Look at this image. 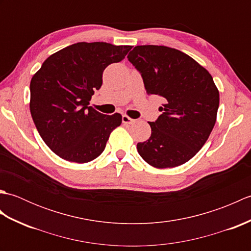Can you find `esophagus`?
<instances>
[{
    "mask_svg": "<svg viewBox=\"0 0 251 251\" xmlns=\"http://www.w3.org/2000/svg\"><path fill=\"white\" fill-rule=\"evenodd\" d=\"M122 122L124 123V124H127V125H128V124H132V123L135 122V120H132V119H130L129 116H127V115H125V114H124V115L122 116Z\"/></svg>",
    "mask_w": 251,
    "mask_h": 251,
    "instance_id": "obj_1",
    "label": "esophagus"
}]
</instances>
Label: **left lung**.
<instances>
[{"label": "left lung", "instance_id": "8db88e82", "mask_svg": "<svg viewBox=\"0 0 251 251\" xmlns=\"http://www.w3.org/2000/svg\"><path fill=\"white\" fill-rule=\"evenodd\" d=\"M128 60L141 74L149 95L165 99L163 113L149 122L151 137L137 145L138 153L155 168H172L193 157L214 128L219 92L205 68L167 46H136Z\"/></svg>", "mask_w": 251, "mask_h": 251}]
</instances>
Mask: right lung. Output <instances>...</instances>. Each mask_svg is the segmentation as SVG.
I'll return each instance as SVG.
<instances>
[{"label": "right lung", "instance_id": "right-lung-1", "mask_svg": "<svg viewBox=\"0 0 251 251\" xmlns=\"http://www.w3.org/2000/svg\"><path fill=\"white\" fill-rule=\"evenodd\" d=\"M131 47L81 42L50 56L30 83V112L50 150L69 162L88 163L103 152L122 115H104L89 106L102 73Z\"/></svg>", "mask_w": 251, "mask_h": 251}]
</instances>
